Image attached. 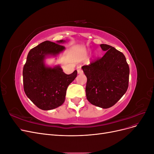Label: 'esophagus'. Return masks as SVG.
<instances>
[{
	"instance_id": "obj_1",
	"label": "esophagus",
	"mask_w": 154,
	"mask_h": 154,
	"mask_svg": "<svg viewBox=\"0 0 154 154\" xmlns=\"http://www.w3.org/2000/svg\"><path fill=\"white\" fill-rule=\"evenodd\" d=\"M77 71H78V74H82L83 73V71L80 67L77 68Z\"/></svg>"
}]
</instances>
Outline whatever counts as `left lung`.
<instances>
[{"mask_svg": "<svg viewBox=\"0 0 154 154\" xmlns=\"http://www.w3.org/2000/svg\"><path fill=\"white\" fill-rule=\"evenodd\" d=\"M100 47L106 51L103 57L82 69L87 78V100L95 106L108 109L127 92L130 69L122 52L109 45L101 44Z\"/></svg>", "mask_w": 154, "mask_h": 154, "instance_id": "left-lung-1", "label": "left lung"}]
</instances>
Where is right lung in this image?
<instances>
[{"label":"right lung","instance_id":"add662e5","mask_svg":"<svg viewBox=\"0 0 154 154\" xmlns=\"http://www.w3.org/2000/svg\"><path fill=\"white\" fill-rule=\"evenodd\" d=\"M64 42L63 40L57 43L45 41L27 54L23 68L24 90L27 97L42 110H52L61 106L66 100L69 85L77 76L76 70L66 74L60 66L50 67L45 64L46 58L57 57L66 49L60 45Z\"/></svg>","mask_w":154,"mask_h":154}]
</instances>
